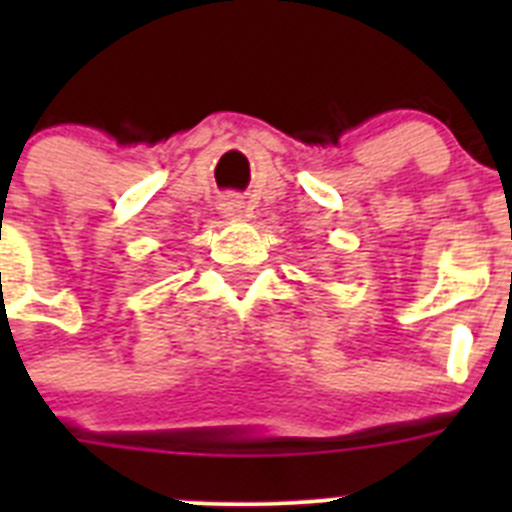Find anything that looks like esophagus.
Wrapping results in <instances>:
<instances>
[{"label":"esophagus","mask_w":512,"mask_h":512,"mask_svg":"<svg viewBox=\"0 0 512 512\" xmlns=\"http://www.w3.org/2000/svg\"><path fill=\"white\" fill-rule=\"evenodd\" d=\"M220 212H223V217H228V220H238V217L246 215V202H243L241 197L230 194V197H225V200L220 202Z\"/></svg>","instance_id":"1"}]
</instances>
